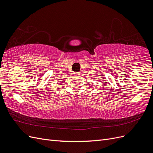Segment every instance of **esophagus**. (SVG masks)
Listing matches in <instances>:
<instances>
[{
    "label": "esophagus",
    "mask_w": 153,
    "mask_h": 153,
    "mask_svg": "<svg viewBox=\"0 0 153 153\" xmlns=\"http://www.w3.org/2000/svg\"><path fill=\"white\" fill-rule=\"evenodd\" d=\"M80 72H76V73H75V75H76V76H79L80 75Z\"/></svg>",
    "instance_id": "obj_1"
}]
</instances>
